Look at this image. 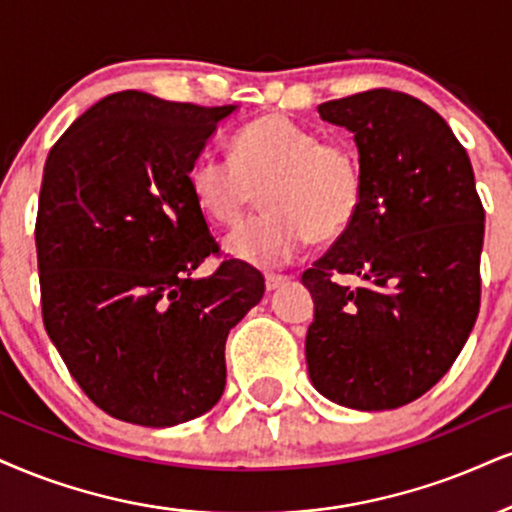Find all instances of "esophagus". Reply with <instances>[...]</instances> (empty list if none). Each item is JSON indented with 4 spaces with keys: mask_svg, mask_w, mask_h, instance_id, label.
Listing matches in <instances>:
<instances>
[{
    "mask_svg": "<svg viewBox=\"0 0 512 512\" xmlns=\"http://www.w3.org/2000/svg\"><path fill=\"white\" fill-rule=\"evenodd\" d=\"M289 280H292V277H287V275H268L266 277V289H268V292H275V289L287 285Z\"/></svg>",
    "mask_w": 512,
    "mask_h": 512,
    "instance_id": "1",
    "label": "esophagus"
}]
</instances>
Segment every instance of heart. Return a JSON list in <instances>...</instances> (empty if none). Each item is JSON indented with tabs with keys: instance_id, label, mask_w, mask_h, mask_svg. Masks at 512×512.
I'll use <instances>...</instances> for the list:
<instances>
[{
	"instance_id": "1",
	"label": "heart",
	"mask_w": 512,
	"mask_h": 512,
	"mask_svg": "<svg viewBox=\"0 0 512 512\" xmlns=\"http://www.w3.org/2000/svg\"><path fill=\"white\" fill-rule=\"evenodd\" d=\"M189 192L211 223L232 225L261 192L263 216L225 239V251L254 268L285 266L306 242L334 239L356 220L365 178L349 142L320 140L287 116H263L232 140V161L201 154L189 168Z\"/></svg>"
}]
</instances>
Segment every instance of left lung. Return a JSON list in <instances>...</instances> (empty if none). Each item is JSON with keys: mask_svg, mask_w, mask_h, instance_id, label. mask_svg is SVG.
Wrapping results in <instances>:
<instances>
[{"mask_svg": "<svg viewBox=\"0 0 512 512\" xmlns=\"http://www.w3.org/2000/svg\"><path fill=\"white\" fill-rule=\"evenodd\" d=\"M318 113L353 132L365 192L356 220L301 275L315 304L308 375L344 408L406 406L449 372L479 313L484 208L472 163L410 94L370 90ZM337 274L364 285L339 286Z\"/></svg>", "mask_w": 512, "mask_h": 512, "instance_id": "1", "label": "left lung"}]
</instances>
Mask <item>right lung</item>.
Instances as JSON below:
<instances>
[{
	"instance_id": "obj_1",
	"label": "right lung",
	"mask_w": 512,
	"mask_h": 512,
	"mask_svg": "<svg viewBox=\"0 0 512 512\" xmlns=\"http://www.w3.org/2000/svg\"><path fill=\"white\" fill-rule=\"evenodd\" d=\"M237 106L125 90L87 109L44 163L35 244L42 320L90 399L113 418L173 427L225 389L227 334L261 301L256 268L218 254L189 168Z\"/></svg>"
}]
</instances>
